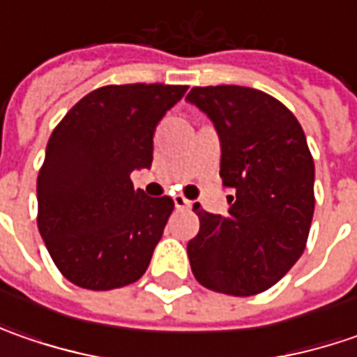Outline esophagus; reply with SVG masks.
Here are the masks:
<instances>
[{
  "mask_svg": "<svg viewBox=\"0 0 357 357\" xmlns=\"http://www.w3.org/2000/svg\"><path fill=\"white\" fill-rule=\"evenodd\" d=\"M172 200H174V206H176V208H190V204H192V202L188 199H185L183 195H174Z\"/></svg>",
  "mask_w": 357,
  "mask_h": 357,
  "instance_id": "34e87169",
  "label": "esophagus"
}]
</instances>
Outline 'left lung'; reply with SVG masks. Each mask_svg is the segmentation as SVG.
I'll return each mask as SVG.
<instances>
[{
	"label": "left lung",
	"mask_w": 357,
	"mask_h": 357,
	"mask_svg": "<svg viewBox=\"0 0 357 357\" xmlns=\"http://www.w3.org/2000/svg\"><path fill=\"white\" fill-rule=\"evenodd\" d=\"M186 101L213 121L220 141L228 214L195 204L200 230L186 252L208 290L252 296L294 266L314 216V160L298 119L250 87H195Z\"/></svg>",
	"instance_id": "obj_1"
}]
</instances>
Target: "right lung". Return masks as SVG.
Listing matches in <instances>:
<instances>
[{
  "instance_id": "right-lung-1",
  "label": "right lung",
  "mask_w": 357,
  "mask_h": 357,
  "mask_svg": "<svg viewBox=\"0 0 357 357\" xmlns=\"http://www.w3.org/2000/svg\"><path fill=\"white\" fill-rule=\"evenodd\" d=\"M188 87L160 83L91 91L51 132L37 176V227L55 266L87 290L137 282L174 202L135 190L151 169L158 121Z\"/></svg>"
}]
</instances>
